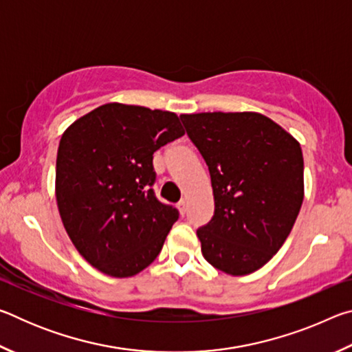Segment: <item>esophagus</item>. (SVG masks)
Here are the masks:
<instances>
[{
    "mask_svg": "<svg viewBox=\"0 0 352 352\" xmlns=\"http://www.w3.org/2000/svg\"><path fill=\"white\" fill-rule=\"evenodd\" d=\"M178 211H180L182 216H184V214H186V211H188V204H186V200H182L180 204H178Z\"/></svg>",
    "mask_w": 352,
    "mask_h": 352,
    "instance_id": "obj_1",
    "label": "esophagus"
}]
</instances>
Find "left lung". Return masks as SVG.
I'll use <instances>...</instances> for the list:
<instances>
[{
	"label": "left lung",
	"instance_id": "1",
	"mask_svg": "<svg viewBox=\"0 0 352 352\" xmlns=\"http://www.w3.org/2000/svg\"><path fill=\"white\" fill-rule=\"evenodd\" d=\"M180 119L211 175L214 216L197 230L204 258L228 275L253 273L283 247L300 212V142L261 113L214 111Z\"/></svg>",
	"mask_w": 352,
	"mask_h": 352
}]
</instances>
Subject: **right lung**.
Segmentation results:
<instances>
[{"instance_id":"right-lung-1","label":"right lung","mask_w":352,"mask_h":352,"mask_svg":"<svg viewBox=\"0 0 352 352\" xmlns=\"http://www.w3.org/2000/svg\"><path fill=\"white\" fill-rule=\"evenodd\" d=\"M183 135L175 113L118 102L62 135L58 212L77 252L105 275L133 276L162 252L178 210L155 197L153 152Z\"/></svg>"}]
</instances>
